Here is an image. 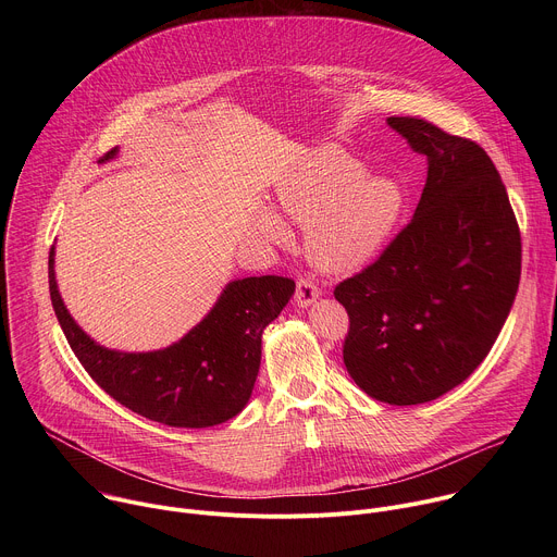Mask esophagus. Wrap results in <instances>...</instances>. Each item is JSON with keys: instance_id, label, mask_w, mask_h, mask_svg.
I'll use <instances>...</instances> for the list:
<instances>
[{"instance_id": "1", "label": "esophagus", "mask_w": 557, "mask_h": 557, "mask_svg": "<svg viewBox=\"0 0 557 557\" xmlns=\"http://www.w3.org/2000/svg\"><path fill=\"white\" fill-rule=\"evenodd\" d=\"M320 288H317L310 280H299L297 282V290H295V304L299 308H308L312 306L317 299H320Z\"/></svg>"}]
</instances>
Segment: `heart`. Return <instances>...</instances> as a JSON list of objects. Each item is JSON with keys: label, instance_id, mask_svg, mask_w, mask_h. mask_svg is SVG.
<instances>
[{"label": "heart", "instance_id": "obj_1", "mask_svg": "<svg viewBox=\"0 0 557 557\" xmlns=\"http://www.w3.org/2000/svg\"><path fill=\"white\" fill-rule=\"evenodd\" d=\"M280 207L301 226H310L314 262L333 273H352L370 264L387 245L406 209V191L394 178L368 174V168L339 147L304 156L275 187ZM256 228L271 243H286L282 218L262 207Z\"/></svg>", "mask_w": 557, "mask_h": 557}]
</instances>
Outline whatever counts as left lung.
Listing matches in <instances>:
<instances>
[{
    "mask_svg": "<svg viewBox=\"0 0 557 557\" xmlns=\"http://www.w3.org/2000/svg\"><path fill=\"white\" fill-rule=\"evenodd\" d=\"M428 181L412 222L344 280V363L372 399L417 406L460 385L492 350L520 284V231L487 151L436 125L389 116Z\"/></svg>",
    "mask_w": 557,
    "mask_h": 557,
    "instance_id": "1",
    "label": "left lung"
}]
</instances>
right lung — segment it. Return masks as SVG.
I'll use <instances>...</instances> for the list:
<instances>
[{
  "instance_id": "1",
  "label": "right lung",
  "mask_w": 557,
  "mask_h": 557,
  "mask_svg": "<svg viewBox=\"0 0 557 557\" xmlns=\"http://www.w3.org/2000/svg\"><path fill=\"white\" fill-rule=\"evenodd\" d=\"M116 156L119 147L101 163ZM48 277L70 348L112 399L149 421L196 430L224 423L247 408L260 372L262 333L295 293L288 277L231 280L185 337L161 350L123 352L97 344L74 322L57 286L54 247Z\"/></svg>"
}]
</instances>
